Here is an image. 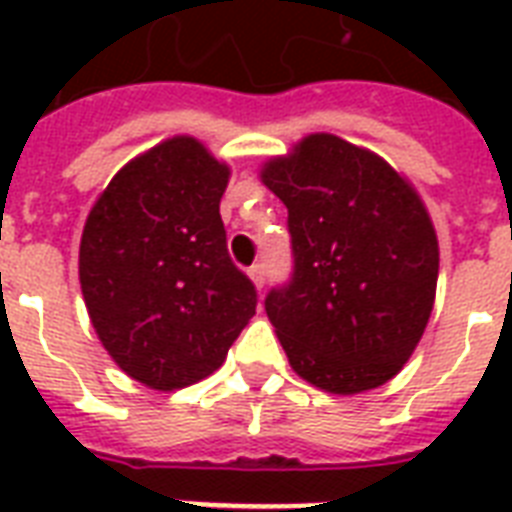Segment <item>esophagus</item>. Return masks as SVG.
Returning <instances> with one entry per match:
<instances>
[{"instance_id":"obj_1","label":"esophagus","mask_w":512,"mask_h":512,"mask_svg":"<svg viewBox=\"0 0 512 512\" xmlns=\"http://www.w3.org/2000/svg\"><path fill=\"white\" fill-rule=\"evenodd\" d=\"M249 279H252V284H255L257 289H263L265 284V265L263 263H257L249 268Z\"/></svg>"}]
</instances>
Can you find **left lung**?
Segmentation results:
<instances>
[{"label":"left lung","mask_w":512,"mask_h":512,"mask_svg":"<svg viewBox=\"0 0 512 512\" xmlns=\"http://www.w3.org/2000/svg\"><path fill=\"white\" fill-rule=\"evenodd\" d=\"M260 180L289 212L295 273L265 297L289 366L335 396L393 380L436 300L438 239L420 193L329 132L268 159Z\"/></svg>","instance_id":"1"}]
</instances>
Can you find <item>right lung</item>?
<instances>
[{
    "mask_svg": "<svg viewBox=\"0 0 512 512\" xmlns=\"http://www.w3.org/2000/svg\"><path fill=\"white\" fill-rule=\"evenodd\" d=\"M228 177L201 140L175 135L124 164L87 215L84 305L108 356L146 388L209 377L255 316V287L225 249Z\"/></svg>",
    "mask_w": 512,
    "mask_h": 512,
    "instance_id": "right-lung-1",
    "label": "right lung"
}]
</instances>
